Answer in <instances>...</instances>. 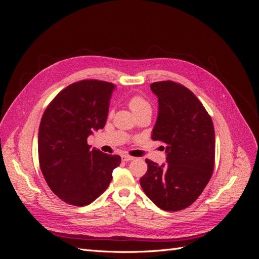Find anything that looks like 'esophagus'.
<instances>
[{"instance_id":"esophagus-1","label":"esophagus","mask_w":259,"mask_h":259,"mask_svg":"<svg viewBox=\"0 0 259 259\" xmlns=\"http://www.w3.org/2000/svg\"><path fill=\"white\" fill-rule=\"evenodd\" d=\"M134 159H135V158H133V156H131V155H126V154H123V155H122V160L125 161V162H128V161L134 160Z\"/></svg>"}]
</instances>
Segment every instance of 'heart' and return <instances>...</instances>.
I'll return each instance as SVG.
<instances>
[{"label": "heart", "mask_w": 259, "mask_h": 259, "mask_svg": "<svg viewBox=\"0 0 259 259\" xmlns=\"http://www.w3.org/2000/svg\"><path fill=\"white\" fill-rule=\"evenodd\" d=\"M128 106L131 108V110L134 112V114L145 110H151L150 104H149L145 98L140 96H135L131 98L128 101Z\"/></svg>", "instance_id": "1"}]
</instances>
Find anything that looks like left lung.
Segmentation results:
<instances>
[{"label": "left lung", "mask_w": 259, "mask_h": 259, "mask_svg": "<svg viewBox=\"0 0 259 259\" xmlns=\"http://www.w3.org/2000/svg\"><path fill=\"white\" fill-rule=\"evenodd\" d=\"M159 111L151 133L165 144L166 163L146 160L140 186L154 204L176 211L191 205L208 184L215 163L213 121L194 94L173 81L150 85Z\"/></svg>", "instance_id": "1"}]
</instances>
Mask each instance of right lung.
<instances>
[{"instance_id":"1","label":"right lung","mask_w":259,"mask_h":259,"mask_svg":"<svg viewBox=\"0 0 259 259\" xmlns=\"http://www.w3.org/2000/svg\"><path fill=\"white\" fill-rule=\"evenodd\" d=\"M114 84L84 80L62 90L46 108L38 128V161L46 183L59 199L89 205L111 183L119 155L88 145L94 131L104 128Z\"/></svg>"}]
</instances>
